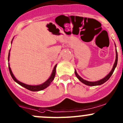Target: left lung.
I'll return each mask as SVG.
<instances>
[{
	"instance_id": "8db88e82",
	"label": "left lung",
	"mask_w": 123,
	"mask_h": 123,
	"mask_svg": "<svg viewBox=\"0 0 123 123\" xmlns=\"http://www.w3.org/2000/svg\"><path fill=\"white\" fill-rule=\"evenodd\" d=\"M117 61H118V55H117V50H116V60H115V63L114 64V66H113V68H112L111 71L109 73V74L107 75L105 77H104L103 79H101V80H98V81H87V80H84L83 78H81L79 76V74L77 73V72L76 70H75V74H76V77H77V79L80 80L81 82H82L83 83H84V84L86 85H87V86H99V85H101V84H103V83H104L105 82H106L108 80L110 79V77L111 76V75L113 74V72H114L115 68H116V66H117Z\"/></svg>"
}]
</instances>
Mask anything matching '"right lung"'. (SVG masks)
<instances>
[{"label": "right lung", "instance_id": "add662e5", "mask_svg": "<svg viewBox=\"0 0 123 123\" xmlns=\"http://www.w3.org/2000/svg\"><path fill=\"white\" fill-rule=\"evenodd\" d=\"M12 40H13V39H12ZM9 57H10V51H9V55H8V61L9 60ZM8 64H9V72H10V75H11L12 77L13 78V79L14 80V81H16L17 83H18L19 85L22 86L23 87L27 88V89L29 90H30V91H32V92H38V91L42 90L44 89V88H47V87L49 86L50 84V83L52 82L53 80L55 75H56V68L57 66V64L56 65H55L53 70V72H52V73H51L50 77L49 78L48 80H47V81H46L45 82L43 83V84H40V85H36V86L28 85V84H25V83H23L20 82V81H19V80H18L16 79V77H14V76L13 75V74L12 72V70L10 67L9 63Z\"/></svg>", "mask_w": 123, "mask_h": 123}]
</instances>
